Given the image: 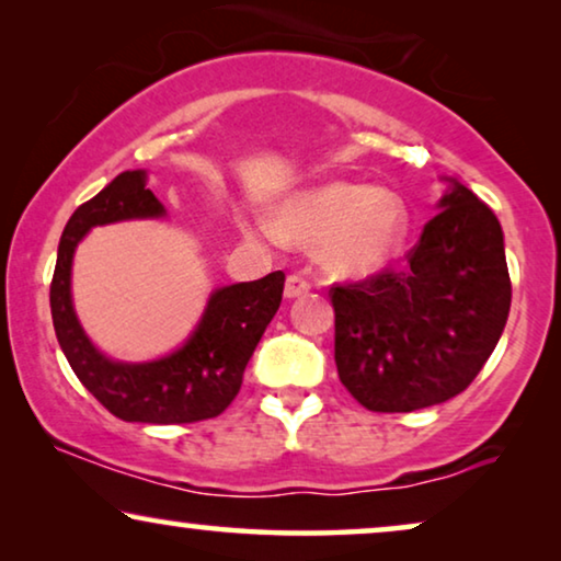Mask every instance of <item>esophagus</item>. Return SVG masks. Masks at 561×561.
<instances>
[{"instance_id": "obj_1", "label": "esophagus", "mask_w": 561, "mask_h": 561, "mask_svg": "<svg viewBox=\"0 0 561 561\" xmlns=\"http://www.w3.org/2000/svg\"><path fill=\"white\" fill-rule=\"evenodd\" d=\"M311 290V283L301 278V275H288L286 280V298H298L304 294H309Z\"/></svg>"}]
</instances>
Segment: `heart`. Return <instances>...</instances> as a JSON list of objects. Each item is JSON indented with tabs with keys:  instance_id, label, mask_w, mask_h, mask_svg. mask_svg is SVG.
Wrapping results in <instances>:
<instances>
[{
	"instance_id": "heart-1",
	"label": "heart",
	"mask_w": 561,
	"mask_h": 561,
	"mask_svg": "<svg viewBox=\"0 0 561 561\" xmlns=\"http://www.w3.org/2000/svg\"><path fill=\"white\" fill-rule=\"evenodd\" d=\"M260 234L317 244V257L336 278H363L388 265L409 232V211L393 191L332 181L283 202L278 217L257 221Z\"/></svg>"
}]
</instances>
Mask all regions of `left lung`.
Returning a JSON list of instances; mask_svg holds the SVG:
<instances>
[{
  "instance_id": "left-lung-1",
  "label": "left lung",
  "mask_w": 561,
  "mask_h": 561,
  "mask_svg": "<svg viewBox=\"0 0 561 561\" xmlns=\"http://www.w3.org/2000/svg\"><path fill=\"white\" fill-rule=\"evenodd\" d=\"M447 183L403 271L332 286L336 373L367 411L409 413L462 393L508 321L501 221Z\"/></svg>"
}]
</instances>
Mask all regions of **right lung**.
Returning <instances> with one entry per match:
<instances>
[{"instance_id": "obj_1", "label": "right lung", "mask_w": 561, "mask_h": 561, "mask_svg": "<svg viewBox=\"0 0 561 561\" xmlns=\"http://www.w3.org/2000/svg\"><path fill=\"white\" fill-rule=\"evenodd\" d=\"M165 206L148 188V173L125 171L71 214L60 234L50 283V313L60 350L83 388L122 421L194 424L214 419L240 393L244 367L283 298V271L211 290L183 347L150 363H119L94 347L76 317L71 267L79 242L94 227L160 219Z\"/></svg>"}]
</instances>
